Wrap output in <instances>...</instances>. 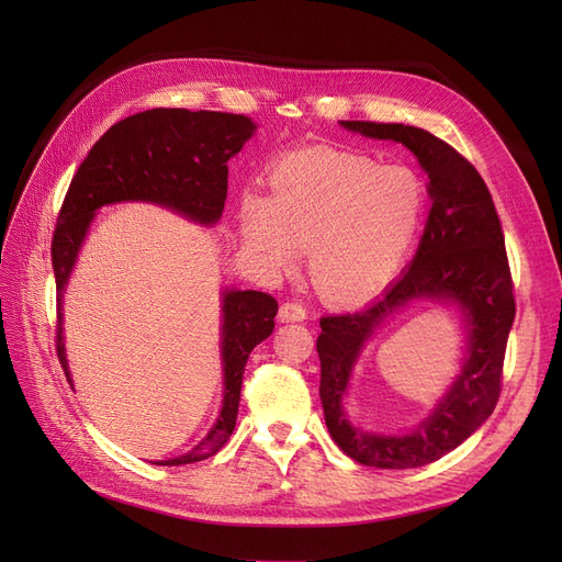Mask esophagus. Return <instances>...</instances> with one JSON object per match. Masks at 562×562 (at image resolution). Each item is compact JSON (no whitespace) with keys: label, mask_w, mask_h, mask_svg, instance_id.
<instances>
[{"label":"esophagus","mask_w":562,"mask_h":562,"mask_svg":"<svg viewBox=\"0 0 562 562\" xmlns=\"http://www.w3.org/2000/svg\"><path fill=\"white\" fill-rule=\"evenodd\" d=\"M279 318L283 321V323H295V321H304L307 318V310L302 307L300 302H283L281 304V310H279Z\"/></svg>","instance_id":"34e87169"}]
</instances>
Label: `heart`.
Returning a JSON list of instances; mask_svg holds the SVG:
<instances>
[{"mask_svg": "<svg viewBox=\"0 0 562 562\" xmlns=\"http://www.w3.org/2000/svg\"><path fill=\"white\" fill-rule=\"evenodd\" d=\"M269 199L248 196L241 234L250 258L285 271L307 248V274L328 302H363L394 279L427 211V190L405 166H380L326 145L288 151L267 176Z\"/></svg>", "mask_w": 562, "mask_h": 562, "instance_id": "heart-1", "label": "heart"}]
</instances>
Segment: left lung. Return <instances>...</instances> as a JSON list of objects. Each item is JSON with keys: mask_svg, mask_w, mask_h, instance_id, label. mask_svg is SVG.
<instances>
[{"mask_svg": "<svg viewBox=\"0 0 562 562\" xmlns=\"http://www.w3.org/2000/svg\"><path fill=\"white\" fill-rule=\"evenodd\" d=\"M368 138L403 143L429 176L431 211L413 265L363 310L321 318V403L337 448L375 469H415L436 462L481 427L502 394L506 339L516 316L512 269L495 201L481 173L434 133L378 122H342ZM411 299L452 301L465 312L470 349L463 375L449 396L407 437H375L353 430L341 396L362 342L379 321Z\"/></svg>", "mask_w": 562, "mask_h": 562, "instance_id": "1", "label": "left lung"}]
</instances>
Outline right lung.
<instances>
[{"label": "right lung", "mask_w": 562, "mask_h": 562, "mask_svg": "<svg viewBox=\"0 0 562 562\" xmlns=\"http://www.w3.org/2000/svg\"><path fill=\"white\" fill-rule=\"evenodd\" d=\"M255 124L244 114L182 108H155L110 126L67 187L56 220L50 258L56 274V351L67 382L70 370L63 345V291L95 209L114 201H151L203 225L223 215L227 161L250 138ZM277 300L260 291H229L223 307L225 401L209 436L187 454L157 462L194 464L223 448L236 424L248 353L274 333Z\"/></svg>", "instance_id": "obj_1"}]
</instances>
